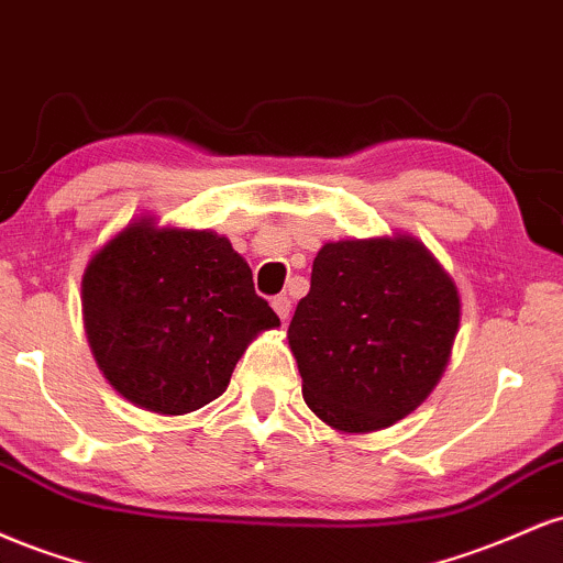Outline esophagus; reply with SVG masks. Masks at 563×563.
<instances>
[{"instance_id": "esophagus-1", "label": "esophagus", "mask_w": 563, "mask_h": 563, "mask_svg": "<svg viewBox=\"0 0 563 563\" xmlns=\"http://www.w3.org/2000/svg\"><path fill=\"white\" fill-rule=\"evenodd\" d=\"M273 309L277 312V318L280 320H286L288 314H290V299L286 294H277L275 299H273Z\"/></svg>"}]
</instances>
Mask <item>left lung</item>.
Listing matches in <instances>:
<instances>
[{
  "instance_id": "left-lung-1",
  "label": "left lung",
  "mask_w": 563,
  "mask_h": 563,
  "mask_svg": "<svg viewBox=\"0 0 563 563\" xmlns=\"http://www.w3.org/2000/svg\"><path fill=\"white\" fill-rule=\"evenodd\" d=\"M457 322L455 286L412 238L325 243L288 325L303 402L349 434L386 429L442 378Z\"/></svg>"
}]
</instances>
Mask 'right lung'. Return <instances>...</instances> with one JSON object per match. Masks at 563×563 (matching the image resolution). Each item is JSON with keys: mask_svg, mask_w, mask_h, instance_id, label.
Instances as JSON below:
<instances>
[{"mask_svg": "<svg viewBox=\"0 0 563 563\" xmlns=\"http://www.w3.org/2000/svg\"><path fill=\"white\" fill-rule=\"evenodd\" d=\"M81 294L100 371L161 416L217 399L251 339L280 325L249 264L206 230L132 224L92 256Z\"/></svg>", "mask_w": 563, "mask_h": 563, "instance_id": "1", "label": "right lung"}]
</instances>
